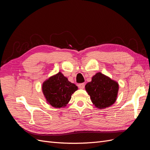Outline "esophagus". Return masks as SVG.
<instances>
[{"instance_id": "1", "label": "esophagus", "mask_w": 150, "mask_h": 150, "mask_svg": "<svg viewBox=\"0 0 150 150\" xmlns=\"http://www.w3.org/2000/svg\"><path fill=\"white\" fill-rule=\"evenodd\" d=\"M84 86H85V84L84 83H81V84H78V87L79 89H84Z\"/></svg>"}]
</instances>
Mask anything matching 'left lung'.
I'll list each match as a JSON object with an SVG mask.
<instances>
[{
  "label": "left lung",
  "mask_w": 150,
  "mask_h": 150,
  "mask_svg": "<svg viewBox=\"0 0 150 150\" xmlns=\"http://www.w3.org/2000/svg\"><path fill=\"white\" fill-rule=\"evenodd\" d=\"M85 89L95 107L105 109L116 101L119 84L110 77L98 72L93 76L91 81L86 84Z\"/></svg>",
  "instance_id": "obj_1"
}]
</instances>
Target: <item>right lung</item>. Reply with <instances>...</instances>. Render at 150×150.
<instances>
[{"instance_id": "right-lung-1", "label": "right lung", "mask_w": 150, "mask_h": 150, "mask_svg": "<svg viewBox=\"0 0 150 150\" xmlns=\"http://www.w3.org/2000/svg\"><path fill=\"white\" fill-rule=\"evenodd\" d=\"M78 89V86L69 82L61 72L50 77L42 85L47 103L56 108L66 107Z\"/></svg>"}]
</instances>
